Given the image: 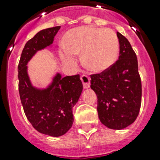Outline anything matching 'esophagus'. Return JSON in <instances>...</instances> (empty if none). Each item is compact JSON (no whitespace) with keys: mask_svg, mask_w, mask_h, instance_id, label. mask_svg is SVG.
Returning <instances> with one entry per match:
<instances>
[{"mask_svg":"<svg viewBox=\"0 0 160 160\" xmlns=\"http://www.w3.org/2000/svg\"><path fill=\"white\" fill-rule=\"evenodd\" d=\"M80 80L83 83V86H84V89H88L90 88V78L86 75H82L81 77H80Z\"/></svg>","mask_w":160,"mask_h":160,"instance_id":"1","label":"esophagus"}]
</instances>
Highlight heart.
<instances>
[{
  "label": "heart",
  "instance_id": "b5f03b06",
  "mask_svg": "<svg viewBox=\"0 0 160 160\" xmlns=\"http://www.w3.org/2000/svg\"><path fill=\"white\" fill-rule=\"evenodd\" d=\"M59 52L64 64H76L75 55L81 54V62L88 70L101 73L111 67L119 52V39L110 29L80 26L65 33Z\"/></svg>",
  "mask_w": 160,
  "mask_h": 160
}]
</instances>
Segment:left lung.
Listing matches in <instances>:
<instances>
[{
	"mask_svg": "<svg viewBox=\"0 0 160 160\" xmlns=\"http://www.w3.org/2000/svg\"><path fill=\"white\" fill-rule=\"evenodd\" d=\"M117 37L119 60L104 72L90 75V88L97 95L100 122L109 129H123L139 114L142 85L136 54L123 35L117 32Z\"/></svg>",
	"mask_w": 160,
	"mask_h": 160,
	"instance_id": "8db88e82",
	"label": "left lung"
}]
</instances>
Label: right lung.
Masks as SVG:
<instances>
[{"mask_svg":"<svg viewBox=\"0 0 160 160\" xmlns=\"http://www.w3.org/2000/svg\"><path fill=\"white\" fill-rule=\"evenodd\" d=\"M60 28L45 29L29 40L18 65L19 93L26 118L37 131L52 137L61 136L72 126L73 107L83 90L80 75L62 77L56 73L47 87L40 89L31 84L27 64L37 51L52 45Z\"/></svg>","mask_w":160,"mask_h":160,"instance_id":"right-lung-1","label":"right lung"}]
</instances>
